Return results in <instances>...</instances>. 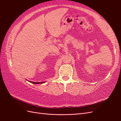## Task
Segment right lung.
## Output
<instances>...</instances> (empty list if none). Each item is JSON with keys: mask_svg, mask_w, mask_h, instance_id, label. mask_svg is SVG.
Segmentation results:
<instances>
[{"mask_svg": "<svg viewBox=\"0 0 121 121\" xmlns=\"http://www.w3.org/2000/svg\"><path fill=\"white\" fill-rule=\"evenodd\" d=\"M30 82H31V83H33V84H40V83H44V82H30V81H29Z\"/></svg>", "mask_w": 121, "mask_h": 121, "instance_id": "obj_1", "label": "right lung"}]
</instances>
